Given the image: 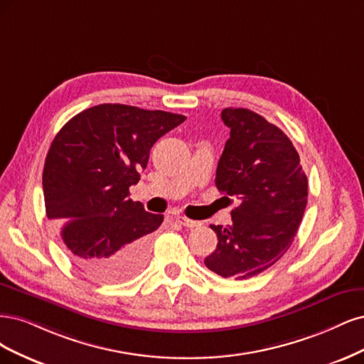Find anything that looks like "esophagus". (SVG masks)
Segmentation results:
<instances>
[{"label": "esophagus", "instance_id": "1", "mask_svg": "<svg viewBox=\"0 0 364 364\" xmlns=\"http://www.w3.org/2000/svg\"><path fill=\"white\" fill-rule=\"evenodd\" d=\"M175 220H177L180 225H184V227H187V228H195V227H199V225H201V222H198V220H192V219H189V218L181 216V215L175 216Z\"/></svg>", "mask_w": 364, "mask_h": 364}]
</instances>
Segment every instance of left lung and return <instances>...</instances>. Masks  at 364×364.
<instances>
[{
    "label": "left lung",
    "instance_id": "8db88e82",
    "mask_svg": "<svg viewBox=\"0 0 364 364\" xmlns=\"http://www.w3.org/2000/svg\"><path fill=\"white\" fill-rule=\"evenodd\" d=\"M230 128L216 169V187L240 204L228 227L210 225L216 250L205 266L224 278L248 279L286 254L307 205V175L290 139L248 109H224Z\"/></svg>",
    "mask_w": 364,
    "mask_h": 364
}]
</instances>
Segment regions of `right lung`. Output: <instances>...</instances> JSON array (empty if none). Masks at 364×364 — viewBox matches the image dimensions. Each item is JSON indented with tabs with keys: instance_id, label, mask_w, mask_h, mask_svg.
I'll return each instance as SVG.
<instances>
[{
	"instance_id": "obj_1",
	"label": "right lung",
	"mask_w": 364,
	"mask_h": 364,
	"mask_svg": "<svg viewBox=\"0 0 364 364\" xmlns=\"http://www.w3.org/2000/svg\"><path fill=\"white\" fill-rule=\"evenodd\" d=\"M186 116L125 104H100L69 119L46 154V216L71 262L90 279L121 283L146 263L151 232L163 215L132 201L157 140Z\"/></svg>"
}]
</instances>
